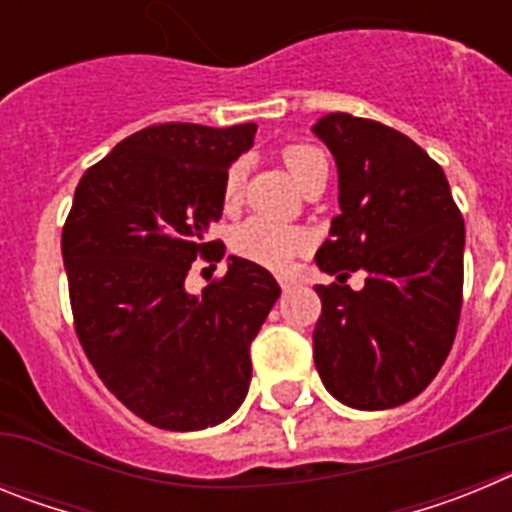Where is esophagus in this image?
Segmentation results:
<instances>
[{"label": "esophagus", "instance_id": "obj_1", "mask_svg": "<svg viewBox=\"0 0 512 512\" xmlns=\"http://www.w3.org/2000/svg\"><path fill=\"white\" fill-rule=\"evenodd\" d=\"M279 287H282L284 292H289V289L297 287V279H292V277H287V274H282V277H279Z\"/></svg>", "mask_w": 512, "mask_h": 512}]
</instances>
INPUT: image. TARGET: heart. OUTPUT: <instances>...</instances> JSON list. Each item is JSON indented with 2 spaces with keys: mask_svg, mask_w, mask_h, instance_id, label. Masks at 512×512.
I'll list each match as a JSON object with an SVG mask.
<instances>
[{
  "mask_svg": "<svg viewBox=\"0 0 512 512\" xmlns=\"http://www.w3.org/2000/svg\"><path fill=\"white\" fill-rule=\"evenodd\" d=\"M282 161L295 176V182L305 184L310 176L318 171H328V158L320 148L307 146V143H292L282 148ZM243 192V166L233 164L225 171L223 179V202L225 207H235L241 202ZM230 246L241 259L253 261V264L266 266V269H284L297 253L305 251L307 235L289 225L271 223L264 217H248L230 235Z\"/></svg>",
  "mask_w": 512,
  "mask_h": 512,
  "instance_id": "b5f03b06",
  "label": "heart"
}]
</instances>
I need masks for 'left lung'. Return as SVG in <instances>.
Returning <instances> with one entry per match:
<instances>
[{
    "mask_svg": "<svg viewBox=\"0 0 512 512\" xmlns=\"http://www.w3.org/2000/svg\"><path fill=\"white\" fill-rule=\"evenodd\" d=\"M338 166L341 215L315 253L312 356L348 408H395L431 384L454 346L464 292V217L441 166L400 130L330 112L315 125ZM367 271L365 289L347 287Z\"/></svg>",
    "mask_w": 512,
    "mask_h": 512,
    "instance_id": "left-lung-1",
    "label": "left lung"
}]
</instances>
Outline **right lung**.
Segmentation results:
<instances>
[{
    "instance_id": "obj_1",
    "label": "right lung",
    "mask_w": 512,
    "mask_h": 512,
    "mask_svg": "<svg viewBox=\"0 0 512 512\" xmlns=\"http://www.w3.org/2000/svg\"><path fill=\"white\" fill-rule=\"evenodd\" d=\"M256 125L161 122L89 166L63 223L61 253L81 348L104 387L166 431H200L238 410L251 382V341L279 297L264 266L228 271L189 295L194 261L223 259L210 225L223 179Z\"/></svg>"
}]
</instances>
